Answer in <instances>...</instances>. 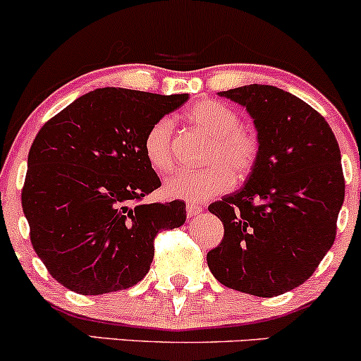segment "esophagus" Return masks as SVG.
<instances>
[{
  "label": "esophagus",
  "instance_id": "34e87169",
  "mask_svg": "<svg viewBox=\"0 0 361 361\" xmlns=\"http://www.w3.org/2000/svg\"><path fill=\"white\" fill-rule=\"evenodd\" d=\"M200 214H202V207L200 205H195V204L186 205V215H188L190 219L197 217V215H200Z\"/></svg>",
  "mask_w": 361,
  "mask_h": 361
}]
</instances>
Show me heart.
Segmentation results:
<instances>
[{
	"label": "heart",
	"instance_id": "1",
	"mask_svg": "<svg viewBox=\"0 0 361 361\" xmlns=\"http://www.w3.org/2000/svg\"><path fill=\"white\" fill-rule=\"evenodd\" d=\"M186 118L212 137L204 169H178L164 180L163 190L169 198L205 202L231 188L234 176L244 180L255 169L259 156V139L251 128L243 127L238 110L222 102L195 103ZM144 154L156 171L173 166V122L156 120L144 135Z\"/></svg>",
	"mask_w": 361,
	"mask_h": 361
}]
</instances>
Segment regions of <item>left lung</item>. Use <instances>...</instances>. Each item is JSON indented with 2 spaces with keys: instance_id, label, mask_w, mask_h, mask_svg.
I'll return each instance as SVG.
<instances>
[{
  "instance_id": "8db88e82",
  "label": "left lung",
  "mask_w": 361,
  "mask_h": 361,
  "mask_svg": "<svg viewBox=\"0 0 361 361\" xmlns=\"http://www.w3.org/2000/svg\"><path fill=\"white\" fill-rule=\"evenodd\" d=\"M219 94L251 115L259 156L241 190L209 205L224 224V239L207 264L226 287L280 295L316 271L336 238L345 200L338 140L321 114L276 86Z\"/></svg>"
}]
</instances>
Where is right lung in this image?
<instances>
[{
  "label": "right lung",
  "instance_id": "1",
  "mask_svg": "<svg viewBox=\"0 0 361 361\" xmlns=\"http://www.w3.org/2000/svg\"><path fill=\"white\" fill-rule=\"evenodd\" d=\"M186 100L98 88L39 130L22 207L37 256L66 288L102 295L132 287L151 268L156 234L185 224V202L140 200L161 186L144 135Z\"/></svg>",
  "mask_w": 361,
  "mask_h": 361
}]
</instances>
